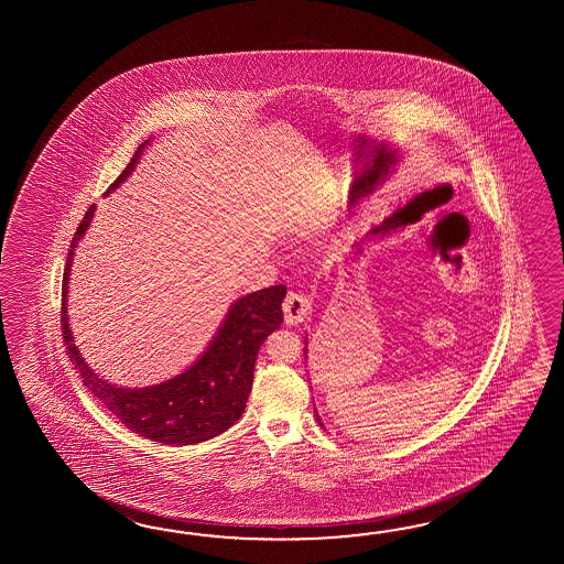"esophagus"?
I'll return each instance as SVG.
<instances>
[{
    "label": "esophagus",
    "instance_id": "34e87169",
    "mask_svg": "<svg viewBox=\"0 0 564 564\" xmlns=\"http://www.w3.org/2000/svg\"><path fill=\"white\" fill-rule=\"evenodd\" d=\"M282 308H284L286 324H299L311 311V300L306 299L302 292H288L286 299L282 302Z\"/></svg>",
    "mask_w": 564,
    "mask_h": 564
}]
</instances>
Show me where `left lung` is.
Here are the masks:
<instances>
[{
  "instance_id": "1",
  "label": "left lung",
  "mask_w": 564,
  "mask_h": 564,
  "mask_svg": "<svg viewBox=\"0 0 564 564\" xmlns=\"http://www.w3.org/2000/svg\"><path fill=\"white\" fill-rule=\"evenodd\" d=\"M306 350H308V348H304V352H306ZM316 417H318V415H316ZM318 423H321V425H323V421L318 420Z\"/></svg>"
}]
</instances>
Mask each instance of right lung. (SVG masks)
<instances>
[{
  "label": "right lung",
  "mask_w": 564,
  "mask_h": 564,
  "mask_svg": "<svg viewBox=\"0 0 564 564\" xmlns=\"http://www.w3.org/2000/svg\"><path fill=\"white\" fill-rule=\"evenodd\" d=\"M149 143L151 141H144L134 151L131 163L108 187V193L115 192L131 175ZM95 209L96 205H90L76 228L62 280V336L83 384L127 430L159 444H202L226 432L240 420L246 409L258 350L265 336L278 330L284 321L282 300L286 296V286L264 288L236 300L204 355L177 377L143 389L108 383L86 365L74 345L66 314L74 248L90 228Z\"/></svg>",
  "instance_id": "1"
}]
</instances>
